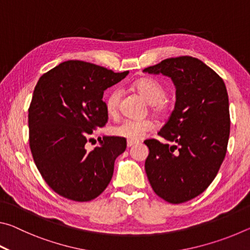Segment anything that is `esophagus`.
<instances>
[{"label": "esophagus", "mask_w": 250, "mask_h": 250, "mask_svg": "<svg viewBox=\"0 0 250 250\" xmlns=\"http://www.w3.org/2000/svg\"><path fill=\"white\" fill-rule=\"evenodd\" d=\"M135 143H137V141H131V140H128V141H126V146H128V147H131L132 146H134Z\"/></svg>", "instance_id": "34e87169"}]
</instances>
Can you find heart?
<instances>
[{
    "label": "heart",
    "mask_w": 250,
    "mask_h": 250,
    "mask_svg": "<svg viewBox=\"0 0 250 250\" xmlns=\"http://www.w3.org/2000/svg\"><path fill=\"white\" fill-rule=\"evenodd\" d=\"M134 89L143 96L147 103L151 104L152 111L155 113L166 112L167 104L164 98L167 96L166 87L159 80L154 78L146 77L138 79L133 83ZM122 90L120 88H113L105 97V109L110 116H116L119 109ZM153 122L150 120H131L125 119L120 124L110 128V133L115 137L125 138L126 140L137 141L140 140L145 135L153 129Z\"/></svg>",
    "instance_id": "heart-1"
}]
</instances>
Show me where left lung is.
<instances>
[{"label": "left lung", "instance_id": "left-lung-1", "mask_svg": "<svg viewBox=\"0 0 250 250\" xmlns=\"http://www.w3.org/2000/svg\"><path fill=\"white\" fill-rule=\"evenodd\" d=\"M143 71L170 77L176 89L174 110L159 132L172 145L146 140L145 167L156 195L180 204L204 192L225 159L230 130L226 86L191 56L164 59Z\"/></svg>", "mask_w": 250, "mask_h": 250}]
</instances>
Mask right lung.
<instances>
[{
    "label": "right lung",
    "instance_id": "obj_1",
    "mask_svg": "<svg viewBox=\"0 0 250 250\" xmlns=\"http://www.w3.org/2000/svg\"><path fill=\"white\" fill-rule=\"evenodd\" d=\"M129 71L113 73L80 61H67L40 78L28 109L29 146L46 183L68 200L87 202L104 191L125 138L103 137L88 150V135L108 120L103 97Z\"/></svg>",
    "mask_w": 250,
    "mask_h": 250
}]
</instances>
